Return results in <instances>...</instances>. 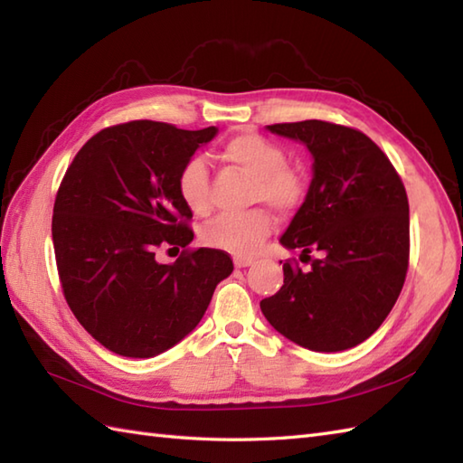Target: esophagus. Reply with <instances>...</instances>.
Masks as SVG:
<instances>
[{
	"label": "esophagus",
	"instance_id": "1",
	"mask_svg": "<svg viewBox=\"0 0 463 463\" xmlns=\"http://www.w3.org/2000/svg\"><path fill=\"white\" fill-rule=\"evenodd\" d=\"M252 262H254V259H250V257H234V267L237 269H247Z\"/></svg>",
	"mask_w": 463,
	"mask_h": 463
}]
</instances>
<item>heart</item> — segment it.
Returning a JSON list of instances; mask_svg holds the SVG:
<instances>
[{"instance_id": "obj_1", "label": "heart", "mask_w": 463, "mask_h": 463, "mask_svg": "<svg viewBox=\"0 0 463 463\" xmlns=\"http://www.w3.org/2000/svg\"><path fill=\"white\" fill-rule=\"evenodd\" d=\"M221 153L226 161L252 176V201L267 203L279 213H290L307 194L302 175L287 166V151L259 133H237L222 145ZM176 189L193 213L209 211V166L203 156H191L183 163ZM270 229L272 219L267 211L221 214L204 226L203 241L213 249L250 254L269 237Z\"/></svg>"}]
</instances>
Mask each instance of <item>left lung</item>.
<instances>
[{"label":"left lung","mask_w":463,"mask_h":463,"mask_svg":"<svg viewBox=\"0 0 463 463\" xmlns=\"http://www.w3.org/2000/svg\"><path fill=\"white\" fill-rule=\"evenodd\" d=\"M312 156V181L280 244L310 269L284 262V284L260 310L284 338L342 352L370 338L404 287L410 257L406 189L380 146L326 121L267 125ZM317 259L312 260L311 254Z\"/></svg>","instance_id":"obj_1"}]
</instances>
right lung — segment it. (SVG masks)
<instances>
[{
    "label": "right lung",
    "instance_id": "right-lung-1",
    "mask_svg": "<svg viewBox=\"0 0 463 463\" xmlns=\"http://www.w3.org/2000/svg\"><path fill=\"white\" fill-rule=\"evenodd\" d=\"M219 129L131 121L91 137L63 176L53 206V249L69 308L119 356L153 358L191 334L216 284L232 272L226 252L199 249L161 264V244L189 247L193 213L179 171Z\"/></svg>",
    "mask_w": 463,
    "mask_h": 463
}]
</instances>
